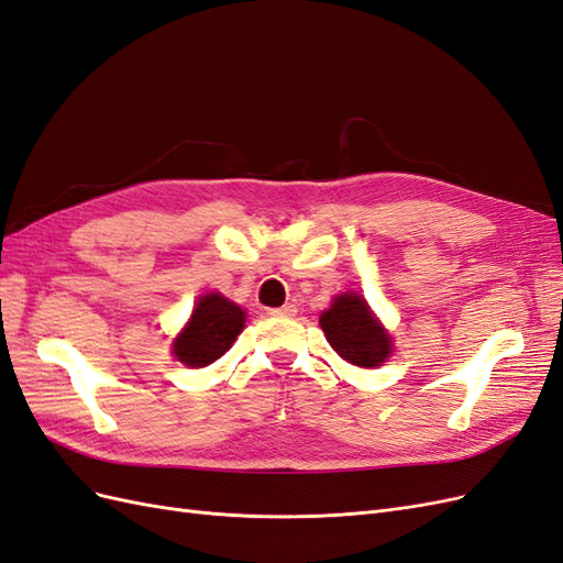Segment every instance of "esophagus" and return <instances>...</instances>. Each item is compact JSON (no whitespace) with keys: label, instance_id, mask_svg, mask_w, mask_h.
Wrapping results in <instances>:
<instances>
[{"label":"esophagus","instance_id":"obj_1","mask_svg":"<svg viewBox=\"0 0 563 563\" xmlns=\"http://www.w3.org/2000/svg\"><path fill=\"white\" fill-rule=\"evenodd\" d=\"M272 317H294L296 314V308L294 305H284V308H277V310H269Z\"/></svg>","mask_w":563,"mask_h":563}]
</instances>
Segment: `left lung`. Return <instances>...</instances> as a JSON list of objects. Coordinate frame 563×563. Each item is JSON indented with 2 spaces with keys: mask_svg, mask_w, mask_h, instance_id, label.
I'll return each mask as SVG.
<instances>
[{
  "mask_svg": "<svg viewBox=\"0 0 563 563\" xmlns=\"http://www.w3.org/2000/svg\"><path fill=\"white\" fill-rule=\"evenodd\" d=\"M331 347L345 362L373 368L380 366L391 350V340L380 323L371 317L366 300L356 294H343L319 319Z\"/></svg>",
  "mask_w": 563,
  "mask_h": 563,
  "instance_id": "1",
  "label": "left lung"
}]
</instances>
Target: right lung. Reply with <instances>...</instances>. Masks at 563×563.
<instances>
[{
  "label": "right lung",
  "mask_w": 563,
  "mask_h": 563,
  "mask_svg": "<svg viewBox=\"0 0 563 563\" xmlns=\"http://www.w3.org/2000/svg\"><path fill=\"white\" fill-rule=\"evenodd\" d=\"M244 319L246 314L240 305L230 302L225 296H201L197 308L192 310L190 323L176 338L174 354L178 356V362L190 368L213 364L232 347L236 335L242 333Z\"/></svg>",
  "instance_id": "right-lung-1"
}]
</instances>
